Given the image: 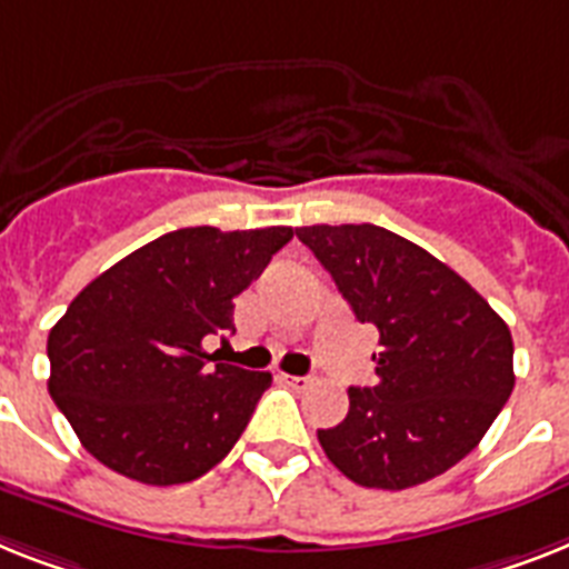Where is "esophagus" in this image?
<instances>
[{"label": "esophagus", "instance_id": "esophagus-1", "mask_svg": "<svg viewBox=\"0 0 569 569\" xmlns=\"http://www.w3.org/2000/svg\"><path fill=\"white\" fill-rule=\"evenodd\" d=\"M280 380L286 382V386H292V389H309V386H312V377H289V373H283V377H280Z\"/></svg>", "mask_w": 569, "mask_h": 569}]
</instances>
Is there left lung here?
I'll return each instance as SVG.
<instances>
[{
	"instance_id": "obj_1",
	"label": "left lung",
	"mask_w": 569,
	"mask_h": 569,
	"mask_svg": "<svg viewBox=\"0 0 569 569\" xmlns=\"http://www.w3.org/2000/svg\"><path fill=\"white\" fill-rule=\"evenodd\" d=\"M298 239L362 325L377 327V386L348 389L327 459L362 488L429 482L482 441L515 389V341L491 303L420 244L377 224H312Z\"/></svg>"
}]
</instances>
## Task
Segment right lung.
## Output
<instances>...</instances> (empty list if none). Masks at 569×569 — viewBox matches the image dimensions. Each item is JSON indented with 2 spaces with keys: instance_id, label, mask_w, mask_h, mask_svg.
Returning a JSON list of instances; mask_svg holds the SVG:
<instances>
[{
  "instance_id": "obj_1",
  "label": "right lung",
  "mask_w": 569,
  "mask_h": 569,
  "mask_svg": "<svg viewBox=\"0 0 569 569\" xmlns=\"http://www.w3.org/2000/svg\"><path fill=\"white\" fill-rule=\"evenodd\" d=\"M292 228H180L128 253L49 332V395L104 468L146 485L204 477L239 441L271 373L216 362L233 298Z\"/></svg>"
}]
</instances>
